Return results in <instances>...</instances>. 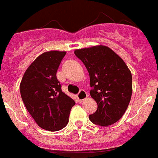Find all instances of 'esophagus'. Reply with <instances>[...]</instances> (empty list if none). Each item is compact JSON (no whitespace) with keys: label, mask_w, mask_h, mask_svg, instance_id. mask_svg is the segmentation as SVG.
Returning a JSON list of instances; mask_svg holds the SVG:
<instances>
[{"label":"esophagus","mask_w":158,"mask_h":158,"mask_svg":"<svg viewBox=\"0 0 158 158\" xmlns=\"http://www.w3.org/2000/svg\"><path fill=\"white\" fill-rule=\"evenodd\" d=\"M87 97H88L87 93H86L85 91H84V90H81L80 93L77 94L78 101H80V102H82L83 100H85Z\"/></svg>","instance_id":"obj_1"}]
</instances>
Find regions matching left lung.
<instances>
[{"mask_svg":"<svg viewBox=\"0 0 158 158\" xmlns=\"http://www.w3.org/2000/svg\"><path fill=\"white\" fill-rule=\"evenodd\" d=\"M74 54L89 73L92 98L97 104L89 115L94 124L108 127L119 120L129 105L132 95V76L118 54L103 45L77 49Z\"/></svg>","mask_w":158,"mask_h":158,"instance_id":"obj_1","label":"left lung"}]
</instances>
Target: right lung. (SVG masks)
Returning <instances> with one entry per match:
<instances>
[{"label": "right lung", "mask_w": 158, "mask_h": 158, "mask_svg": "<svg viewBox=\"0 0 158 158\" xmlns=\"http://www.w3.org/2000/svg\"><path fill=\"white\" fill-rule=\"evenodd\" d=\"M65 51L41 54L25 71L19 89L25 107L41 128L62 129L69 122L74 100L62 91L56 73Z\"/></svg>", "instance_id": "add662e5"}]
</instances>
